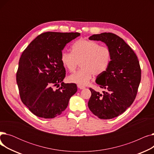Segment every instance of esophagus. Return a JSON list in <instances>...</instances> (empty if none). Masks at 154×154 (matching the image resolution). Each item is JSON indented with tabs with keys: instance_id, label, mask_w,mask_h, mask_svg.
<instances>
[{
	"instance_id": "obj_1",
	"label": "esophagus",
	"mask_w": 154,
	"mask_h": 154,
	"mask_svg": "<svg viewBox=\"0 0 154 154\" xmlns=\"http://www.w3.org/2000/svg\"><path fill=\"white\" fill-rule=\"evenodd\" d=\"M77 87H78L79 88H80V89H84V88H85V87H84V86H83V85H79V84L77 85Z\"/></svg>"
}]
</instances>
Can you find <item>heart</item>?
<instances>
[{"mask_svg":"<svg viewBox=\"0 0 154 154\" xmlns=\"http://www.w3.org/2000/svg\"><path fill=\"white\" fill-rule=\"evenodd\" d=\"M111 57L109 47L100 46L93 40L79 39L72 45L71 53L63 52L61 54L60 61L70 72H75L80 62L81 69L70 75L69 80L73 83L85 85L93 74L97 76L107 70Z\"/></svg>","mask_w":154,"mask_h":154,"instance_id":"heart-1","label":"heart"}]
</instances>
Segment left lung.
<instances>
[{
	"instance_id": "1",
	"label": "left lung",
	"mask_w": 154,
	"mask_h": 154,
	"mask_svg": "<svg viewBox=\"0 0 154 154\" xmlns=\"http://www.w3.org/2000/svg\"><path fill=\"white\" fill-rule=\"evenodd\" d=\"M88 38L106 44L112 57L107 70L95 80L106 91L100 93L90 88L88 106L99 119H111L124 113L135 99L141 80L139 62L131 47L114 34L104 32Z\"/></svg>"
}]
</instances>
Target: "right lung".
<instances>
[{
	"label": "right lung",
	"mask_w": 154,
	"mask_h": 154,
	"mask_svg": "<svg viewBox=\"0 0 154 154\" xmlns=\"http://www.w3.org/2000/svg\"><path fill=\"white\" fill-rule=\"evenodd\" d=\"M78 32H47L38 35L20 57L16 80L22 102L37 117L52 119L67 108L77 91L75 84H65L66 69L60 61L67 44ZM61 86L58 90L54 86Z\"/></svg>",
	"instance_id": "right-lung-1"
}]
</instances>
